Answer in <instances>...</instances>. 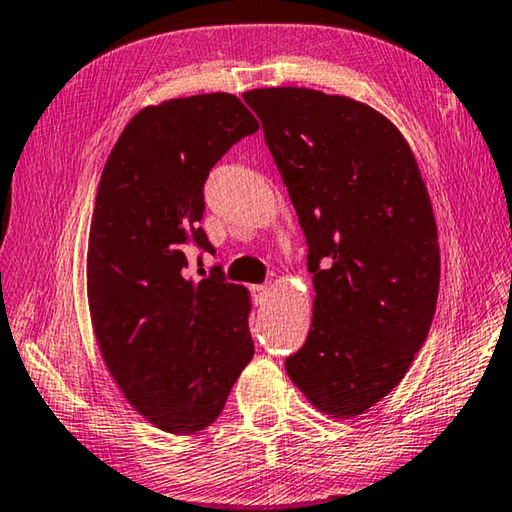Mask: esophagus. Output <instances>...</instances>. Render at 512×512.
<instances>
[{
    "mask_svg": "<svg viewBox=\"0 0 512 512\" xmlns=\"http://www.w3.org/2000/svg\"><path fill=\"white\" fill-rule=\"evenodd\" d=\"M253 298H255V305H262V302H266V298H268L266 284H257V287H253Z\"/></svg>",
    "mask_w": 512,
    "mask_h": 512,
    "instance_id": "esophagus-1",
    "label": "esophagus"
}]
</instances>
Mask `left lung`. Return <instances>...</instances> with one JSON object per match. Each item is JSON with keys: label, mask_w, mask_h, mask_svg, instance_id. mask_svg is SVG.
Instances as JSON below:
<instances>
[{"label": "left lung", "mask_w": 512, "mask_h": 512, "mask_svg": "<svg viewBox=\"0 0 512 512\" xmlns=\"http://www.w3.org/2000/svg\"><path fill=\"white\" fill-rule=\"evenodd\" d=\"M305 232L307 341L284 366L307 400L352 418L400 384L427 341L440 248L409 144L377 110L309 88L244 92Z\"/></svg>", "instance_id": "1"}]
</instances>
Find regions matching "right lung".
Wrapping results in <instances>:
<instances>
[{
	"instance_id": "add662e5",
	"label": "right lung",
	"mask_w": 512,
	"mask_h": 512,
	"mask_svg": "<svg viewBox=\"0 0 512 512\" xmlns=\"http://www.w3.org/2000/svg\"><path fill=\"white\" fill-rule=\"evenodd\" d=\"M257 119L235 94L171 99L137 112L103 167L88 244L94 336L121 393L162 431L219 418L253 359L248 291L187 280V244L212 253L203 185Z\"/></svg>"
}]
</instances>
